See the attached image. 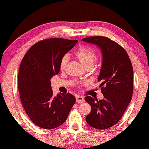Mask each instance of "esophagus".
Masks as SVG:
<instances>
[{
	"label": "esophagus",
	"mask_w": 149,
	"mask_h": 149,
	"mask_svg": "<svg viewBox=\"0 0 149 149\" xmlns=\"http://www.w3.org/2000/svg\"><path fill=\"white\" fill-rule=\"evenodd\" d=\"M76 102L78 103H83L84 102V99L83 96L76 95Z\"/></svg>",
	"instance_id": "esophagus-1"
}]
</instances>
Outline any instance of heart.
<instances>
[{
	"label": "heart",
	"instance_id": "b5f03b06",
	"mask_svg": "<svg viewBox=\"0 0 149 149\" xmlns=\"http://www.w3.org/2000/svg\"><path fill=\"white\" fill-rule=\"evenodd\" d=\"M75 54L79 59L80 62L84 66L90 64V63H93L96 59V54L94 50L86 46L80 47L75 52ZM68 60V56L67 54H65L62 57L59 63V67L61 70L65 68Z\"/></svg>",
	"mask_w": 149,
	"mask_h": 149
}]
</instances>
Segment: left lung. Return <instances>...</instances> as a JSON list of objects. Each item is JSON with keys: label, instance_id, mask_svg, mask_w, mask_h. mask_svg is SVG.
Listing matches in <instances>:
<instances>
[{"label": "left lung", "instance_id": "8db88e82", "mask_svg": "<svg viewBox=\"0 0 149 149\" xmlns=\"http://www.w3.org/2000/svg\"><path fill=\"white\" fill-rule=\"evenodd\" d=\"M83 42L98 46L102 54V63L98 81L104 99L90 96L85 100L91 111L86 117L88 124L99 130L111 127L124 114L133 92V68L125 50L107 37L91 36Z\"/></svg>", "mask_w": 149, "mask_h": 149}]
</instances>
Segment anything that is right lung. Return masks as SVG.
I'll return each mask as SVG.
<instances>
[{
	"mask_svg": "<svg viewBox=\"0 0 149 149\" xmlns=\"http://www.w3.org/2000/svg\"><path fill=\"white\" fill-rule=\"evenodd\" d=\"M76 40L49 38L31 47L19 68L18 86L27 115L38 127L55 129L62 125L75 102L71 93L53 95L50 79L58 75L62 57L77 43Z\"/></svg>",
	"mask_w": 149,
	"mask_h": 149,
	"instance_id": "1",
	"label": "right lung"
}]
</instances>
